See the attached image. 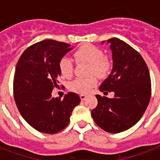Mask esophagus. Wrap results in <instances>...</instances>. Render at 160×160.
Instances as JSON below:
<instances>
[{"label":"esophagus","mask_w":160,"mask_h":160,"mask_svg":"<svg viewBox=\"0 0 160 160\" xmlns=\"http://www.w3.org/2000/svg\"><path fill=\"white\" fill-rule=\"evenodd\" d=\"M80 100H85V98H86V95H80Z\"/></svg>","instance_id":"1"}]
</instances>
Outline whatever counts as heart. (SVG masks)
<instances>
[{"mask_svg": "<svg viewBox=\"0 0 160 160\" xmlns=\"http://www.w3.org/2000/svg\"><path fill=\"white\" fill-rule=\"evenodd\" d=\"M77 63L85 62L90 65L89 75L95 74L99 77H104L110 69V62L108 57L103 55V51L98 46L85 44L76 50L74 53ZM59 70L60 75L65 78H70L74 72L73 61L68 57L61 58L59 61ZM97 85V80L95 76L85 79L77 78L68 84V89L78 94H87Z\"/></svg>", "mask_w": 160, "mask_h": 160, "instance_id": "b5f03b06", "label": "heart"}]
</instances>
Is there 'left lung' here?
<instances>
[{"instance_id":"8db88e82","label":"left lung","mask_w":160,"mask_h":160,"mask_svg":"<svg viewBox=\"0 0 160 160\" xmlns=\"http://www.w3.org/2000/svg\"><path fill=\"white\" fill-rule=\"evenodd\" d=\"M113 55V69L100 90L113 98L96 95L98 105L91 115L98 126L109 133L131 128L141 119L151 96V81L146 63L133 47L118 38L107 41Z\"/></svg>"}]
</instances>
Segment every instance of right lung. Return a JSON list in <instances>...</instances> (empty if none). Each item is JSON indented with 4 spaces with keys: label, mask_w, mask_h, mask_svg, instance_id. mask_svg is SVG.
I'll use <instances>...</instances> for the list:
<instances>
[{
    "label": "right lung",
    "mask_w": 160,
    "mask_h": 160,
    "mask_svg": "<svg viewBox=\"0 0 160 160\" xmlns=\"http://www.w3.org/2000/svg\"><path fill=\"white\" fill-rule=\"evenodd\" d=\"M70 44L44 40L29 46L19 58L13 80L14 99L23 119L34 129L55 134L67 126L73 109L80 102L73 92L64 100L54 98L57 87L59 61L69 52Z\"/></svg>",
    "instance_id": "obj_1"
}]
</instances>
